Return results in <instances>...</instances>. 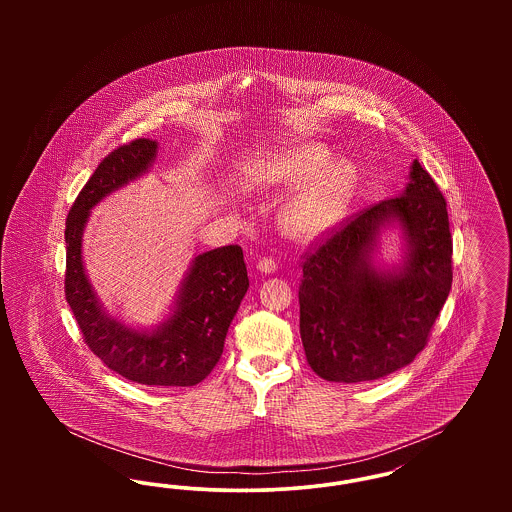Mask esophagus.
Returning a JSON list of instances; mask_svg holds the SVG:
<instances>
[{"label": "esophagus", "instance_id": "esophagus-1", "mask_svg": "<svg viewBox=\"0 0 512 512\" xmlns=\"http://www.w3.org/2000/svg\"><path fill=\"white\" fill-rule=\"evenodd\" d=\"M257 270H259L261 274H274V272H276V263H274L272 259H261V261L257 263Z\"/></svg>", "mask_w": 512, "mask_h": 512}]
</instances>
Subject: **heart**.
Instances as JSON below:
<instances>
[{
  "label": "heart",
  "mask_w": 512,
  "mask_h": 512,
  "mask_svg": "<svg viewBox=\"0 0 512 512\" xmlns=\"http://www.w3.org/2000/svg\"><path fill=\"white\" fill-rule=\"evenodd\" d=\"M278 184L299 188L278 215L280 230L293 242H313L340 222L357 172L347 161H334L332 153L318 144H299L284 149L272 165Z\"/></svg>",
  "instance_id": "obj_1"
}]
</instances>
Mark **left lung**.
Instances as JSON below:
<instances>
[{
	"label": "left lung",
	"mask_w": 512,
	"mask_h": 512,
	"mask_svg": "<svg viewBox=\"0 0 512 512\" xmlns=\"http://www.w3.org/2000/svg\"><path fill=\"white\" fill-rule=\"evenodd\" d=\"M398 234L402 255L381 259ZM453 242L445 199L414 159L397 197L349 220L303 265L299 332L311 368L328 382H368L413 363L449 295Z\"/></svg>",
	"instance_id": "8db88e82"
}]
</instances>
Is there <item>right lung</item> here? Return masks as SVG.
<instances>
[{"label":"right lung","instance_id":"1","mask_svg":"<svg viewBox=\"0 0 512 512\" xmlns=\"http://www.w3.org/2000/svg\"><path fill=\"white\" fill-rule=\"evenodd\" d=\"M157 153L159 142L149 138L115 149L76 197L65 230V295L88 347L122 378L144 386H195L219 363L230 322L249 288L242 247L224 245L195 255L167 315L153 326L113 317L82 257L92 209L146 176Z\"/></svg>","mask_w":512,"mask_h":512}]
</instances>
